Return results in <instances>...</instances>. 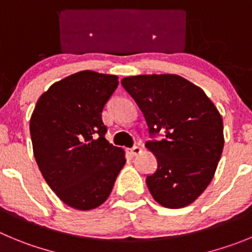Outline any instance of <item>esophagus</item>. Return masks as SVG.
Listing matches in <instances>:
<instances>
[{"mask_svg":"<svg viewBox=\"0 0 252 252\" xmlns=\"http://www.w3.org/2000/svg\"><path fill=\"white\" fill-rule=\"evenodd\" d=\"M128 153L131 155V157H135V155H138L142 153V148L133 147V148H130V149H128Z\"/></svg>","mask_w":252,"mask_h":252,"instance_id":"1","label":"esophagus"}]
</instances>
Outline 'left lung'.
I'll return each instance as SVG.
<instances>
[{"label":"left lung","instance_id":"obj_1","mask_svg":"<svg viewBox=\"0 0 252 252\" xmlns=\"http://www.w3.org/2000/svg\"><path fill=\"white\" fill-rule=\"evenodd\" d=\"M122 84L139 105L150 134L145 143L158 168L147 176L154 200L179 209L194 203L213 180L224 149L222 118L200 87L176 74L126 77Z\"/></svg>","mask_w":252,"mask_h":252}]
</instances>
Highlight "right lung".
<instances>
[{
    "mask_svg": "<svg viewBox=\"0 0 252 252\" xmlns=\"http://www.w3.org/2000/svg\"><path fill=\"white\" fill-rule=\"evenodd\" d=\"M118 77L82 70L56 82L31 115L33 155L44 180L65 205L92 210L110 195L126 153L105 139V103Z\"/></svg>",
    "mask_w": 252,
    "mask_h": 252,
    "instance_id": "add662e5",
    "label": "right lung"
}]
</instances>
